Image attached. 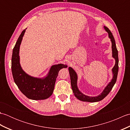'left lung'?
I'll list each match as a JSON object with an SVG mask.
<instances>
[{"instance_id":"obj_1","label":"left lung","mask_w":130,"mask_h":130,"mask_svg":"<svg viewBox=\"0 0 130 130\" xmlns=\"http://www.w3.org/2000/svg\"><path fill=\"white\" fill-rule=\"evenodd\" d=\"M104 29L108 34L109 37L111 38L112 42V56L114 57L116 60V63L115 67L112 69L113 74V77L111 80V82L108 84L107 86L105 88V89L103 91L100 95L95 97H91V96H87L83 94L79 90L78 87H77V75L71 67L69 68V74L70 76L71 80V85L72 88V90L74 94L75 95L76 97L79 99L80 101H84V102H96L100 101L102 99H104L106 96L109 93L111 92L112 88L113 87L115 84L116 83L117 80V74L118 71V50L116 45V42L113 36L112 32L108 29V28L104 26Z\"/></svg>"}]
</instances>
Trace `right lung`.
I'll use <instances>...</instances> for the list:
<instances>
[{"instance_id": "right-lung-1", "label": "right lung", "mask_w": 130, "mask_h": 130, "mask_svg": "<svg viewBox=\"0 0 130 130\" xmlns=\"http://www.w3.org/2000/svg\"><path fill=\"white\" fill-rule=\"evenodd\" d=\"M26 29L22 32L13 50L12 57V72L15 83L21 92L27 98L33 100H42L50 97L54 92L55 82L59 71L67 68L60 63L53 65L47 76L45 79L34 78L27 74L22 70L19 63V46Z\"/></svg>"}]
</instances>
